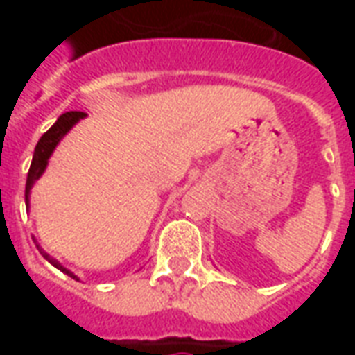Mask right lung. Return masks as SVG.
<instances>
[{
  "mask_svg": "<svg viewBox=\"0 0 355 355\" xmlns=\"http://www.w3.org/2000/svg\"><path fill=\"white\" fill-rule=\"evenodd\" d=\"M85 116H87L85 112H66V114H62V116L58 117L49 131L45 132L42 139L37 140V144H35V150H34V157H32V165H30V171H28L26 190H24L26 209L30 207V192H32V186H34L35 180H40L43 173H45L47 165H49V157L53 155V152H55V148L58 146V142L64 139V135H68V131L72 129L73 125L78 123L80 119H83ZM32 239H34L37 251L42 253V257L45 259V261L51 262L53 266L57 268V270H60V272H64L66 275H70V277H73V279H78V275H73L68 268H64L60 262L55 261L49 253H45L42 247H40V243L35 241L34 236H32Z\"/></svg>",
  "mask_w": 355,
  "mask_h": 355,
  "instance_id": "1",
  "label": "right lung"
}]
</instances>
